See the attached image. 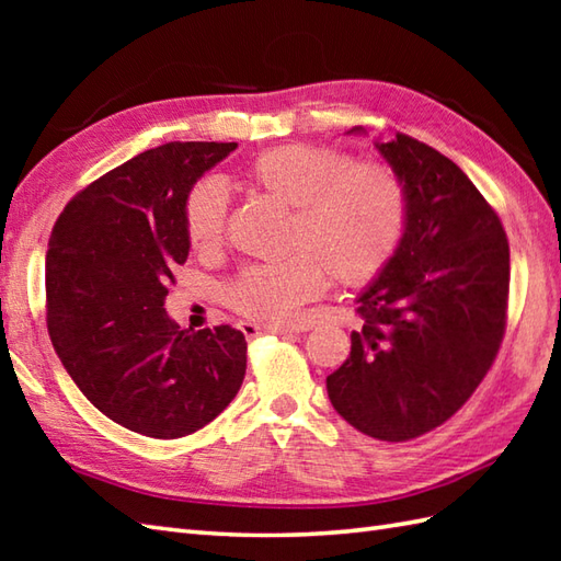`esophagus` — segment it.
<instances>
[{
    "instance_id": "esophagus-1",
    "label": "esophagus",
    "mask_w": 561,
    "mask_h": 561,
    "mask_svg": "<svg viewBox=\"0 0 561 561\" xmlns=\"http://www.w3.org/2000/svg\"><path fill=\"white\" fill-rule=\"evenodd\" d=\"M308 325H279V328H270V325H255V323H241V332L245 337H257V335H291V332H304Z\"/></svg>"
}]
</instances>
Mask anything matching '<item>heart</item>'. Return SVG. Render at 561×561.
Listing matches in <instances>:
<instances>
[{
    "mask_svg": "<svg viewBox=\"0 0 561 561\" xmlns=\"http://www.w3.org/2000/svg\"><path fill=\"white\" fill-rule=\"evenodd\" d=\"M245 183L291 209L289 250L279 265L243 270L226 299L260 325H294L318 299L328 272L340 284H366L398 253L408 226V195L386 165L352 163L350 153L318 145H279L248 163ZM226 190L202 181L185 197V233L197 253L221 245Z\"/></svg>",
    "mask_w": 561,
    "mask_h": 561,
    "instance_id": "obj_1",
    "label": "heart"
}]
</instances>
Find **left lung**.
I'll use <instances>...</instances> for the list:
<instances>
[{
    "label": "left lung",
    "mask_w": 561,
    "mask_h": 561,
    "mask_svg": "<svg viewBox=\"0 0 561 561\" xmlns=\"http://www.w3.org/2000/svg\"><path fill=\"white\" fill-rule=\"evenodd\" d=\"M374 145L404 185L408 226L356 296L364 328L328 376V398L362 434L410 440L456 414L490 371L506 325L508 241L444 153L408 135Z\"/></svg>",
    "instance_id": "8db88e82"
}]
</instances>
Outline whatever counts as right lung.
Instances as JSON below:
<instances>
[{
    "mask_svg": "<svg viewBox=\"0 0 561 561\" xmlns=\"http://www.w3.org/2000/svg\"><path fill=\"white\" fill-rule=\"evenodd\" d=\"M236 141H169L69 202L45 257L47 332L67 374L108 420L151 438L209 424L241 390V330H183L165 313L190 253L185 197Z\"/></svg>",
    "mask_w": 561,
    "mask_h": 561,
    "instance_id": "obj_1",
    "label": "right lung"
}]
</instances>
